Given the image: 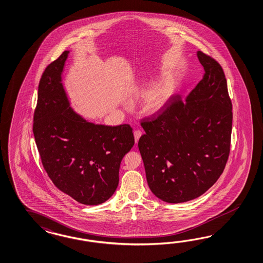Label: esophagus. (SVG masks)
Masks as SVG:
<instances>
[{
  "mask_svg": "<svg viewBox=\"0 0 263 263\" xmlns=\"http://www.w3.org/2000/svg\"><path fill=\"white\" fill-rule=\"evenodd\" d=\"M141 136H142V132H141L140 130H135V131H134V138H135L136 143H138L139 139L141 138Z\"/></svg>",
  "mask_w": 263,
  "mask_h": 263,
  "instance_id": "obj_1",
  "label": "esophagus"
}]
</instances>
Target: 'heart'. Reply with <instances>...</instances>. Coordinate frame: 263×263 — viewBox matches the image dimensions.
<instances>
[{
    "mask_svg": "<svg viewBox=\"0 0 263 263\" xmlns=\"http://www.w3.org/2000/svg\"><path fill=\"white\" fill-rule=\"evenodd\" d=\"M139 89L140 87H136ZM174 82L172 79L164 78L150 86L143 93L142 99V111L147 115H156L163 111L168 104L174 93Z\"/></svg>",
    "mask_w": 263,
    "mask_h": 263,
    "instance_id": "heart-1",
    "label": "heart"
}]
</instances>
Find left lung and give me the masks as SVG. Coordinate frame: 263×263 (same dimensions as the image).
<instances>
[{
    "label": "left lung",
    "instance_id": "8db88e82",
    "mask_svg": "<svg viewBox=\"0 0 263 263\" xmlns=\"http://www.w3.org/2000/svg\"><path fill=\"white\" fill-rule=\"evenodd\" d=\"M206 73L185 100L175 97L139 140L147 184L163 202L197 198L225 168L232 134V102L220 65L197 51Z\"/></svg>",
    "mask_w": 263,
    "mask_h": 263
}]
</instances>
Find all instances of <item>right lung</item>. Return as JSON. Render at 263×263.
<instances>
[{"instance_id": "obj_1", "label": "right lung", "mask_w": 263, "mask_h": 263, "mask_svg": "<svg viewBox=\"0 0 263 263\" xmlns=\"http://www.w3.org/2000/svg\"><path fill=\"white\" fill-rule=\"evenodd\" d=\"M69 53L65 50L43 72L33 134L53 184L78 203L96 206L116 192L121 160L135 141L129 124H98L73 110L62 83Z\"/></svg>"}]
</instances>
